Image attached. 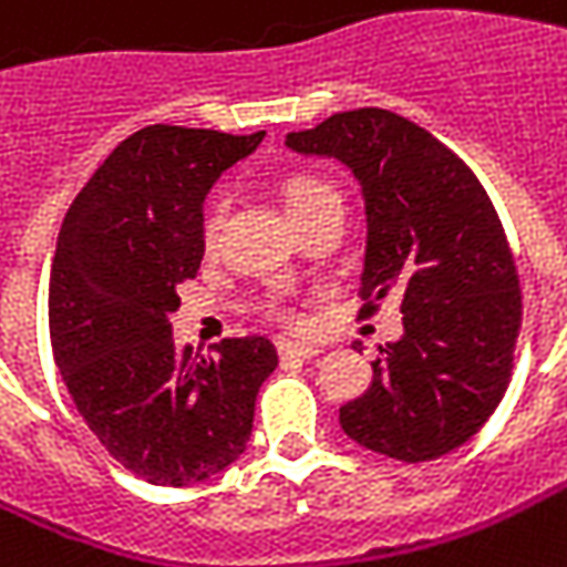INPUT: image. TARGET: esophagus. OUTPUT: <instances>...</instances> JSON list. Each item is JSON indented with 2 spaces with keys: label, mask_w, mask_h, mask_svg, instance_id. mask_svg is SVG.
I'll return each instance as SVG.
<instances>
[{
  "label": "esophagus",
  "mask_w": 567,
  "mask_h": 567,
  "mask_svg": "<svg viewBox=\"0 0 567 567\" xmlns=\"http://www.w3.org/2000/svg\"><path fill=\"white\" fill-rule=\"evenodd\" d=\"M317 347H308V343H288V340H285V343H279V355H282V359H315L317 355Z\"/></svg>",
  "instance_id": "34e87169"
}]
</instances>
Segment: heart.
I'll return each instance as SVG.
<instances>
[{
  "mask_svg": "<svg viewBox=\"0 0 567 567\" xmlns=\"http://www.w3.org/2000/svg\"><path fill=\"white\" fill-rule=\"evenodd\" d=\"M282 195L288 215L295 217L298 212L311 208L320 198L337 195V188L330 183H323V179H317V176H291V179L285 183ZM220 220H224V205H220V202H212V205L205 208V217H202V237H205V244H215L217 230H220ZM272 317H279L282 323H295V315H291L288 308H272Z\"/></svg>",
  "mask_w": 567,
  "mask_h": 567,
  "instance_id": "b5f03b06",
  "label": "heart"
}]
</instances>
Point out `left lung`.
<instances>
[{
	"mask_svg": "<svg viewBox=\"0 0 567 567\" xmlns=\"http://www.w3.org/2000/svg\"><path fill=\"white\" fill-rule=\"evenodd\" d=\"M337 156L362 185V311L401 298L404 337L372 362V384L340 408L359 446L430 462L468 443L501 404L523 320L507 234L478 176L430 131L384 109H355L285 137Z\"/></svg>",
	"mask_w": 567,
	"mask_h": 567,
	"instance_id": "obj_1",
	"label": "left lung"
}]
</instances>
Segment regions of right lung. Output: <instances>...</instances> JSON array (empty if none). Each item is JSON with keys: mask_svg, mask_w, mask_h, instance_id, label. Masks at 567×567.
<instances>
[{"mask_svg": "<svg viewBox=\"0 0 567 567\" xmlns=\"http://www.w3.org/2000/svg\"><path fill=\"white\" fill-rule=\"evenodd\" d=\"M262 137L151 124L117 144L63 217L53 359L95 440L144 482L188 487L237 462L259 384L279 365L266 337L192 355L169 323L176 288L202 266L205 195Z\"/></svg>", "mask_w": 567, "mask_h": 567, "instance_id": "right-lung-1", "label": "right lung"}]
</instances>
